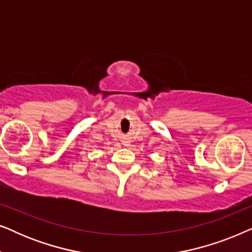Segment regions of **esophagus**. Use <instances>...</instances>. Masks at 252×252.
Masks as SVG:
<instances>
[{
    "label": "esophagus",
    "instance_id": "1",
    "mask_svg": "<svg viewBox=\"0 0 252 252\" xmlns=\"http://www.w3.org/2000/svg\"><path fill=\"white\" fill-rule=\"evenodd\" d=\"M124 144H126V146H128V141H125V142H124Z\"/></svg>",
    "mask_w": 252,
    "mask_h": 252
}]
</instances>
